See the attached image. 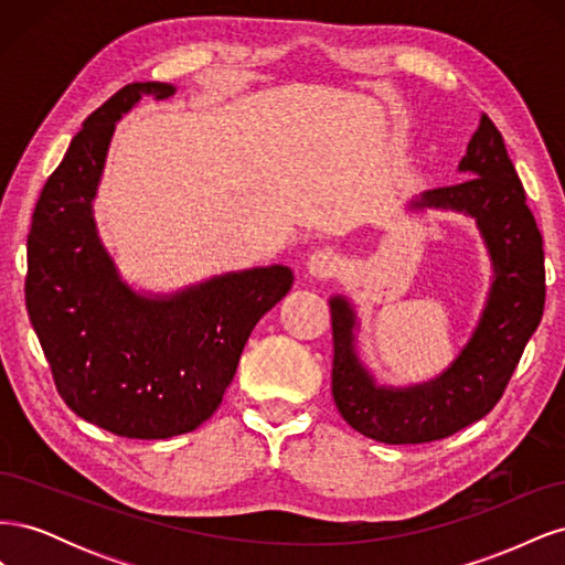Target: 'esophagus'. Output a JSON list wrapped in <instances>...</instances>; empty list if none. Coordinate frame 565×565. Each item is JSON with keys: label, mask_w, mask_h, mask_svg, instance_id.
I'll return each instance as SVG.
<instances>
[{"label": "esophagus", "mask_w": 565, "mask_h": 565, "mask_svg": "<svg viewBox=\"0 0 565 565\" xmlns=\"http://www.w3.org/2000/svg\"><path fill=\"white\" fill-rule=\"evenodd\" d=\"M306 268H309L311 276L318 280L332 278L341 268V256L330 247H320L309 256V264H306Z\"/></svg>", "instance_id": "esophagus-1"}]
</instances>
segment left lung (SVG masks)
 Wrapping results in <instances>:
<instances>
[{
  "label": "left lung",
  "instance_id": "obj_1",
  "mask_svg": "<svg viewBox=\"0 0 565 565\" xmlns=\"http://www.w3.org/2000/svg\"><path fill=\"white\" fill-rule=\"evenodd\" d=\"M467 179L426 191L413 207L467 212L492 256L494 280L481 322L438 380L413 388L377 386L358 363L355 316L347 299L330 301L332 396L339 415L367 438L407 446L448 438L486 417L514 374L544 311V249L523 183L498 127L483 113L459 162Z\"/></svg>",
  "mask_w": 565,
  "mask_h": 565
}]
</instances>
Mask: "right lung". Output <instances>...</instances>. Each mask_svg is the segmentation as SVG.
<instances>
[{"instance_id":"right-lung-1","label":"right lung","mask_w":565,"mask_h":565,"mask_svg":"<svg viewBox=\"0 0 565 565\" xmlns=\"http://www.w3.org/2000/svg\"><path fill=\"white\" fill-rule=\"evenodd\" d=\"M172 84L134 82L96 108L42 188L28 233L25 306L65 405L125 438L198 429L224 401L259 318L292 287L287 266L212 278L146 299L117 278L92 200L115 122Z\"/></svg>"}]
</instances>
